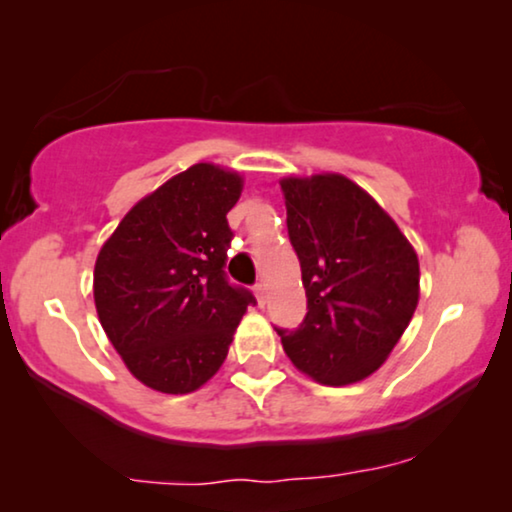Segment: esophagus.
Masks as SVG:
<instances>
[{
	"mask_svg": "<svg viewBox=\"0 0 512 512\" xmlns=\"http://www.w3.org/2000/svg\"><path fill=\"white\" fill-rule=\"evenodd\" d=\"M255 297H257L259 304H264V301H266V287H264L262 280H259V283L255 285Z\"/></svg>",
	"mask_w": 512,
	"mask_h": 512,
	"instance_id": "obj_1",
	"label": "esophagus"
}]
</instances>
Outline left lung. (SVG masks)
<instances>
[{
    "label": "left lung",
    "mask_w": 512,
    "mask_h": 512,
    "mask_svg": "<svg viewBox=\"0 0 512 512\" xmlns=\"http://www.w3.org/2000/svg\"><path fill=\"white\" fill-rule=\"evenodd\" d=\"M287 234L301 264L308 313L276 327L285 355L322 385L364 380L413 318L420 264L397 222L338 174L285 178Z\"/></svg>",
    "instance_id": "8db88e82"
}]
</instances>
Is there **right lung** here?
I'll return each instance as SVG.
<instances>
[{
	"instance_id": "right-lung-1",
	"label": "right lung",
	"mask_w": 512,
	"mask_h": 512,
	"mask_svg": "<svg viewBox=\"0 0 512 512\" xmlns=\"http://www.w3.org/2000/svg\"><path fill=\"white\" fill-rule=\"evenodd\" d=\"M234 171L194 164L141 199L99 250V322L127 369L164 394L199 390L225 362L253 292L229 283L241 197Z\"/></svg>"
}]
</instances>
